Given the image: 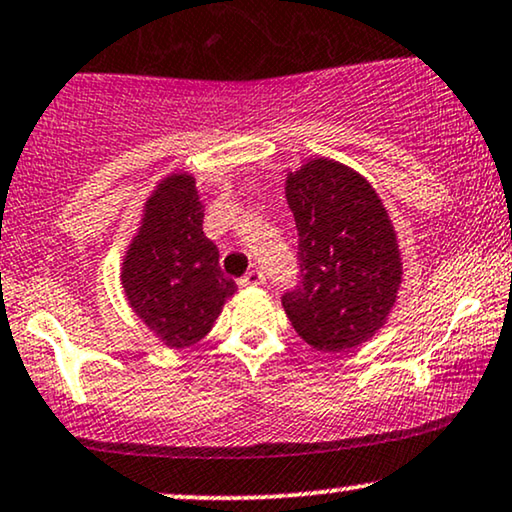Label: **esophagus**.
Listing matches in <instances>:
<instances>
[{
  "mask_svg": "<svg viewBox=\"0 0 512 512\" xmlns=\"http://www.w3.org/2000/svg\"><path fill=\"white\" fill-rule=\"evenodd\" d=\"M264 283V271L260 269V267H252L248 274H245L243 278H241V286H262Z\"/></svg>",
  "mask_w": 512,
  "mask_h": 512,
  "instance_id": "esophagus-1",
  "label": "esophagus"
}]
</instances>
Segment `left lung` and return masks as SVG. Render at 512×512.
Here are the masks:
<instances>
[{
	"instance_id": "1",
	"label": "left lung",
	"mask_w": 512,
	"mask_h": 512,
	"mask_svg": "<svg viewBox=\"0 0 512 512\" xmlns=\"http://www.w3.org/2000/svg\"><path fill=\"white\" fill-rule=\"evenodd\" d=\"M300 281L281 297L297 335L321 352L373 338L397 300L401 262L387 210L349 167L316 158L290 172Z\"/></svg>"
}]
</instances>
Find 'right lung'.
I'll return each mask as SVG.
<instances>
[{"instance_id": "right-lung-1", "label": "right lung", "mask_w": 512, "mask_h": 512, "mask_svg": "<svg viewBox=\"0 0 512 512\" xmlns=\"http://www.w3.org/2000/svg\"><path fill=\"white\" fill-rule=\"evenodd\" d=\"M196 179L167 177L146 200L144 222L122 262V288L141 321L172 349L203 340L236 293L219 269L217 245L203 234Z\"/></svg>"}]
</instances>
